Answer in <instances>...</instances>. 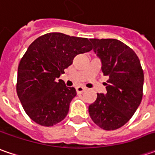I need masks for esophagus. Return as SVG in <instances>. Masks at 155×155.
<instances>
[{
    "instance_id": "esophagus-1",
    "label": "esophagus",
    "mask_w": 155,
    "mask_h": 155,
    "mask_svg": "<svg viewBox=\"0 0 155 155\" xmlns=\"http://www.w3.org/2000/svg\"><path fill=\"white\" fill-rule=\"evenodd\" d=\"M85 90H86V88H84V87L83 86H78L76 88L77 93H83Z\"/></svg>"
}]
</instances>
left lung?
<instances>
[{
    "label": "left lung",
    "instance_id": "8db88e82",
    "mask_svg": "<svg viewBox=\"0 0 155 155\" xmlns=\"http://www.w3.org/2000/svg\"><path fill=\"white\" fill-rule=\"evenodd\" d=\"M109 79L107 93L97 94L89 106L92 121L105 130L122 127L133 116L142 99L144 74L139 58L130 47L115 39H91Z\"/></svg>",
    "mask_w": 155,
    "mask_h": 155
}]
</instances>
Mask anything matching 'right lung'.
<instances>
[{
  "mask_svg": "<svg viewBox=\"0 0 155 155\" xmlns=\"http://www.w3.org/2000/svg\"><path fill=\"white\" fill-rule=\"evenodd\" d=\"M91 49L86 38L61 33H46L29 45L19 64L16 91L33 122L51 127L65 118L77 92L58 78L78 54Z\"/></svg>",
  "mask_w": 155,
  "mask_h": 155,
  "instance_id": "right-lung-1",
  "label": "right lung"
}]
</instances>
